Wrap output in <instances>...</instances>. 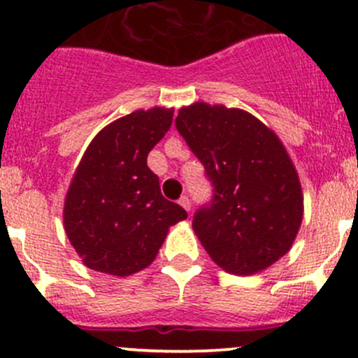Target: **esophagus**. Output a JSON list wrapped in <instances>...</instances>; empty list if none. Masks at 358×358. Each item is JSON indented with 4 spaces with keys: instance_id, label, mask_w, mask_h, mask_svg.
<instances>
[{
    "instance_id": "34e87169",
    "label": "esophagus",
    "mask_w": 358,
    "mask_h": 358,
    "mask_svg": "<svg viewBox=\"0 0 358 358\" xmlns=\"http://www.w3.org/2000/svg\"><path fill=\"white\" fill-rule=\"evenodd\" d=\"M178 204L182 206L183 209L187 210V213H190V209H192V204H190V199L187 197V195H182V197H180V201H178Z\"/></svg>"
}]
</instances>
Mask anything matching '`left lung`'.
<instances>
[{
	"mask_svg": "<svg viewBox=\"0 0 358 358\" xmlns=\"http://www.w3.org/2000/svg\"><path fill=\"white\" fill-rule=\"evenodd\" d=\"M213 183L192 228L227 273L250 276L292 248L303 217L299 175L280 137L238 108L194 103L175 120Z\"/></svg>",
	"mask_w": 358,
	"mask_h": 358,
	"instance_id": "1",
	"label": "left lung"
}]
</instances>
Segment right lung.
<instances>
[{"label": "right lung", "instance_id": "1", "mask_svg": "<svg viewBox=\"0 0 358 358\" xmlns=\"http://www.w3.org/2000/svg\"><path fill=\"white\" fill-rule=\"evenodd\" d=\"M171 122L173 110H137L104 127L85 149L66 192L63 224L87 268L120 278L145 269L169 227L187 217L163 197L148 166Z\"/></svg>", "mask_w": 358, "mask_h": 358}]
</instances>
